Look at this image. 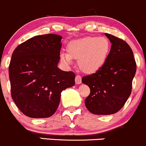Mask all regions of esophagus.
Wrapping results in <instances>:
<instances>
[{
	"label": "esophagus",
	"instance_id": "34e87169",
	"mask_svg": "<svg viewBox=\"0 0 146 146\" xmlns=\"http://www.w3.org/2000/svg\"><path fill=\"white\" fill-rule=\"evenodd\" d=\"M75 82H76V84H81V76H76V78H75Z\"/></svg>",
	"mask_w": 146,
	"mask_h": 146
}]
</instances>
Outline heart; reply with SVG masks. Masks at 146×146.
Here are the masks:
<instances>
[{
	"label": "heart",
	"mask_w": 146,
	"mask_h": 146,
	"mask_svg": "<svg viewBox=\"0 0 146 146\" xmlns=\"http://www.w3.org/2000/svg\"><path fill=\"white\" fill-rule=\"evenodd\" d=\"M110 47V42L106 37H84L69 42L68 54H60V58L67 64L72 63V58L78 59L80 70L91 74L99 71L105 65Z\"/></svg>",
	"instance_id": "b5f03b06"
}]
</instances>
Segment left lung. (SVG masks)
<instances>
[{
    "mask_svg": "<svg viewBox=\"0 0 146 146\" xmlns=\"http://www.w3.org/2000/svg\"><path fill=\"white\" fill-rule=\"evenodd\" d=\"M110 52L99 71L83 76L82 82L90 88L85 100L87 109L94 114L108 115L123 107L132 91L137 65L133 52L127 42L109 34Z\"/></svg>",
    "mask_w": 146,
    "mask_h": 146,
    "instance_id": "8db88e82",
    "label": "left lung"
}]
</instances>
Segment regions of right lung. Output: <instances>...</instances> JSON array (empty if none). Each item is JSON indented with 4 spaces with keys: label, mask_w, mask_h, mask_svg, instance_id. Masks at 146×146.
<instances>
[{
    "label": "right lung",
    "mask_w": 146,
    "mask_h": 146,
    "mask_svg": "<svg viewBox=\"0 0 146 146\" xmlns=\"http://www.w3.org/2000/svg\"><path fill=\"white\" fill-rule=\"evenodd\" d=\"M61 39L53 34L36 36L20 44L11 55V97L27 117H51L58 108L61 92L74 86V73L57 66Z\"/></svg>",
    "instance_id": "add662e5"
}]
</instances>
